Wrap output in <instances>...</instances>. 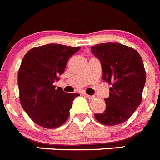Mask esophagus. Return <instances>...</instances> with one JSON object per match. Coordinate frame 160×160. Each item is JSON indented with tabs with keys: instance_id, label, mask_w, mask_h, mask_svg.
Masks as SVG:
<instances>
[{
	"instance_id": "obj_1",
	"label": "esophagus",
	"mask_w": 160,
	"mask_h": 160,
	"mask_svg": "<svg viewBox=\"0 0 160 160\" xmlns=\"http://www.w3.org/2000/svg\"><path fill=\"white\" fill-rule=\"evenodd\" d=\"M84 96H85L87 98L89 99V100H93V99L95 98L94 96H90V95H88V94H84Z\"/></svg>"
}]
</instances>
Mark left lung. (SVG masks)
Wrapping results in <instances>:
<instances>
[{
  "instance_id": "1",
  "label": "left lung",
  "mask_w": 160,
  "mask_h": 160,
  "mask_svg": "<svg viewBox=\"0 0 160 160\" xmlns=\"http://www.w3.org/2000/svg\"><path fill=\"white\" fill-rule=\"evenodd\" d=\"M101 62L102 78L109 85V96L105 99L106 108L95 118L104 125L114 126L128 119L142 99L146 70L140 54L125 45L109 42L91 47Z\"/></svg>"
}]
</instances>
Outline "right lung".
<instances>
[{
  "mask_svg": "<svg viewBox=\"0 0 160 160\" xmlns=\"http://www.w3.org/2000/svg\"><path fill=\"white\" fill-rule=\"evenodd\" d=\"M79 50L51 43L34 47L23 56L18 74L19 100L30 118L42 128H56L68 119L72 101L79 94L66 93L53 83Z\"/></svg>",
  "mask_w": 160,
  "mask_h": 160,
  "instance_id": "add662e5",
  "label": "right lung"
}]
</instances>
